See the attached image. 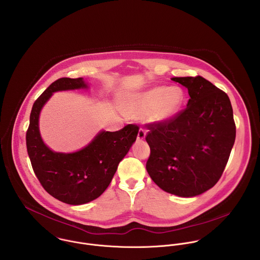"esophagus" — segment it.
Wrapping results in <instances>:
<instances>
[{
	"instance_id": "obj_1",
	"label": "esophagus",
	"mask_w": 260,
	"mask_h": 260,
	"mask_svg": "<svg viewBox=\"0 0 260 260\" xmlns=\"http://www.w3.org/2000/svg\"><path fill=\"white\" fill-rule=\"evenodd\" d=\"M145 136H146L145 130L140 128L139 132H138V135H137V140H143V139H145Z\"/></svg>"
}]
</instances>
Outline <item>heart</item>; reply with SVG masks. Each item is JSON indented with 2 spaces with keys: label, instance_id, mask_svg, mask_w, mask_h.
<instances>
[{
  "label": "heart",
  "instance_id": "b5f03b06",
  "mask_svg": "<svg viewBox=\"0 0 260 260\" xmlns=\"http://www.w3.org/2000/svg\"><path fill=\"white\" fill-rule=\"evenodd\" d=\"M184 100L179 87L157 86L130 97L126 112L133 118L145 119L151 124H164L180 110Z\"/></svg>",
  "mask_w": 260,
  "mask_h": 260
}]
</instances>
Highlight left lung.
Returning <instances> with one entry per match:
<instances>
[{"label": "left lung", "instance_id": "obj_1", "mask_svg": "<svg viewBox=\"0 0 260 260\" xmlns=\"http://www.w3.org/2000/svg\"><path fill=\"white\" fill-rule=\"evenodd\" d=\"M190 99L164 124H146V169L162 190L181 197L199 195L217 183L235 141L236 127L225 92L201 76L175 77Z\"/></svg>", "mask_w": 260, "mask_h": 260}]
</instances>
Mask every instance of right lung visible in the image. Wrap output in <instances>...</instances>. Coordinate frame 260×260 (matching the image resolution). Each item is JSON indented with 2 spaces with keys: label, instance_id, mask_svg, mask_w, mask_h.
Masks as SVG:
<instances>
[{
  "label": "right lung",
  "instance_id": "right-lung-1",
  "mask_svg": "<svg viewBox=\"0 0 260 260\" xmlns=\"http://www.w3.org/2000/svg\"><path fill=\"white\" fill-rule=\"evenodd\" d=\"M83 88H87L83 78H60L53 82L35 101L26 134L28 155L41 185L56 199L71 205L88 203L106 190L139 131L135 124L116 132L101 131L85 148L74 153L48 148L39 131L43 106L54 92Z\"/></svg>",
  "mask_w": 260,
  "mask_h": 260
}]
</instances>
